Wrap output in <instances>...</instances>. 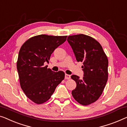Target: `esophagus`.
I'll return each instance as SVG.
<instances>
[{"mask_svg":"<svg viewBox=\"0 0 127 127\" xmlns=\"http://www.w3.org/2000/svg\"><path fill=\"white\" fill-rule=\"evenodd\" d=\"M65 79H66V80H69V79L70 78V75H69V74H65Z\"/></svg>","mask_w":127,"mask_h":127,"instance_id":"obj_1","label":"esophagus"}]
</instances>
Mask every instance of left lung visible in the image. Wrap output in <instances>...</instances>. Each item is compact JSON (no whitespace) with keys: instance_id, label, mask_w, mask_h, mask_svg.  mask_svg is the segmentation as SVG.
Returning <instances> with one entry per match:
<instances>
[{"instance_id":"obj_1","label":"left lung","mask_w":127,"mask_h":127,"mask_svg":"<svg viewBox=\"0 0 127 127\" xmlns=\"http://www.w3.org/2000/svg\"><path fill=\"white\" fill-rule=\"evenodd\" d=\"M78 62L82 66L84 77L76 75L71 78L76 81V89L71 92L73 97L78 103L88 105L97 101L101 95L108 80V60L101 45L91 36L84 34L67 37Z\"/></svg>"}]
</instances>
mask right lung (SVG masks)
Returning <instances> with one entry per match:
<instances>
[{"mask_svg": "<svg viewBox=\"0 0 127 127\" xmlns=\"http://www.w3.org/2000/svg\"><path fill=\"white\" fill-rule=\"evenodd\" d=\"M66 38L39 35L30 38L21 47L16 64L20 85L26 95L35 103L43 104L49 100L65 78L64 71H53L44 66V63L49 62L51 54Z\"/></svg>", "mask_w": 127, "mask_h": 127, "instance_id": "1", "label": "right lung"}]
</instances>
